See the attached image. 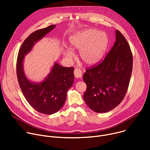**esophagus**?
Returning a JSON list of instances; mask_svg holds the SVG:
<instances>
[{
  "instance_id": "esophagus-1",
  "label": "esophagus",
  "mask_w": 150,
  "mask_h": 150,
  "mask_svg": "<svg viewBox=\"0 0 150 150\" xmlns=\"http://www.w3.org/2000/svg\"><path fill=\"white\" fill-rule=\"evenodd\" d=\"M74 75L76 78H81L82 76V72L78 68H75L74 70Z\"/></svg>"
}]
</instances>
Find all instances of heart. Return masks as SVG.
Instances as JSON below:
<instances>
[{
    "label": "heart",
    "instance_id": "1",
    "mask_svg": "<svg viewBox=\"0 0 150 150\" xmlns=\"http://www.w3.org/2000/svg\"><path fill=\"white\" fill-rule=\"evenodd\" d=\"M74 50H79L81 60L88 65L98 62L103 57L109 45V37L105 33L96 29H85L74 34L69 39ZM64 54L68 59L74 57L70 49H67Z\"/></svg>",
    "mask_w": 150,
    "mask_h": 150
}]
</instances>
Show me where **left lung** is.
Masks as SVG:
<instances>
[{"instance_id":"left-lung-1","label":"left lung","mask_w":150,"mask_h":150,"mask_svg":"<svg viewBox=\"0 0 150 150\" xmlns=\"http://www.w3.org/2000/svg\"><path fill=\"white\" fill-rule=\"evenodd\" d=\"M132 53L127 41L119 30L116 41L104 60L86 69L83 76L87 85L83 99L97 113L109 112L123 100L132 74Z\"/></svg>"}]
</instances>
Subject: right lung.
<instances>
[{
	"label": "right lung",
	"mask_w": 150,
	"mask_h": 150,
	"mask_svg": "<svg viewBox=\"0 0 150 150\" xmlns=\"http://www.w3.org/2000/svg\"><path fill=\"white\" fill-rule=\"evenodd\" d=\"M55 27L52 25L31 33L21 45L16 60L17 78L24 96L34 109L45 115L55 113L63 105L67 91L74 81V68L63 67L55 63L47 77L40 83H35L26 77L23 60L34 44Z\"/></svg>",
	"instance_id": "add662e5"
}]
</instances>
